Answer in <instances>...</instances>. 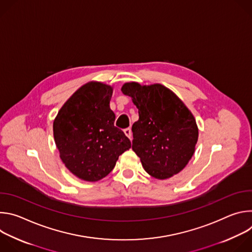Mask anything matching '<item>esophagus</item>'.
<instances>
[{
  "label": "esophagus",
  "mask_w": 252,
  "mask_h": 252,
  "mask_svg": "<svg viewBox=\"0 0 252 252\" xmlns=\"http://www.w3.org/2000/svg\"><path fill=\"white\" fill-rule=\"evenodd\" d=\"M124 132L126 133V135L128 138H130V139H131V129H130L129 127L126 128V129L124 130Z\"/></svg>",
  "instance_id": "1"
}]
</instances>
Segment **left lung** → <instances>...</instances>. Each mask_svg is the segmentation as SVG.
<instances>
[{
	"label": "left lung",
	"mask_w": 252,
	"mask_h": 252,
	"mask_svg": "<svg viewBox=\"0 0 252 252\" xmlns=\"http://www.w3.org/2000/svg\"><path fill=\"white\" fill-rule=\"evenodd\" d=\"M122 92L131 97L139 119L132 125V151L145 170L166 179L181 172L192 158L198 127L191 112L172 91L160 84L126 83Z\"/></svg>",
	"instance_id": "left-lung-1"
}]
</instances>
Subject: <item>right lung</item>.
Segmentation results:
<instances>
[{
    "label": "right lung",
    "instance_id": "1",
    "mask_svg": "<svg viewBox=\"0 0 252 252\" xmlns=\"http://www.w3.org/2000/svg\"><path fill=\"white\" fill-rule=\"evenodd\" d=\"M114 88L92 81L63 103L54 124V138L65 167L85 182H97L130 149L124 131L115 126L110 107Z\"/></svg>",
    "mask_w": 252,
    "mask_h": 252
}]
</instances>
